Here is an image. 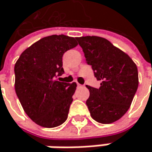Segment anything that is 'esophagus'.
<instances>
[{
  "instance_id": "34e87169",
  "label": "esophagus",
  "mask_w": 152,
  "mask_h": 152,
  "mask_svg": "<svg viewBox=\"0 0 152 152\" xmlns=\"http://www.w3.org/2000/svg\"><path fill=\"white\" fill-rule=\"evenodd\" d=\"M81 86H83L80 85V83H77V87H81Z\"/></svg>"
}]
</instances>
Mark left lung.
<instances>
[{"label": "left lung", "mask_w": 152, "mask_h": 152, "mask_svg": "<svg viewBox=\"0 0 152 152\" xmlns=\"http://www.w3.org/2000/svg\"><path fill=\"white\" fill-rule=\"evenodd\" d=\"M87 65L101 81L95 88L86 86L90 95L86 103L94 120L112 124L129 108L138 87V72L133 60L108 40L96 36L77 37Z\"/></svg>", "instance_id": "obj_1"}]
</instances>
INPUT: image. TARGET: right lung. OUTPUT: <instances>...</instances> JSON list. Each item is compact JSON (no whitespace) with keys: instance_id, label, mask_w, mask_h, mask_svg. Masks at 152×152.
Segmentation results:
<instances>
[{"instance_id":"obj_1","label":"right lung","mask_w":152,"mask_h":152,"mask_svg":"<svg viewBox=\"0 0 152 152\" xmlns=\"http://www.w3.org/2000/svg\"><path fill=\"white\" fill-rule=\"evenodd\" d=\"M76 38L65 35L45 37L27 48L15 65L16 95L28 117L45 128L66 122L76 83L57 80L64 72L62 57L76 47Z\"/></svg>"}]
</instances>
